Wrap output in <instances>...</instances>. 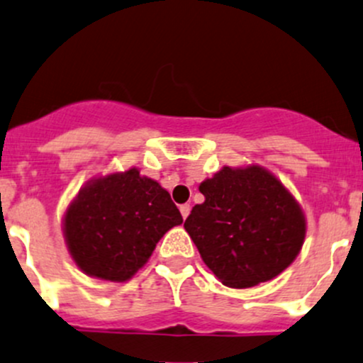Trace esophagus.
<instances>
[{
  "instance_id": "1",
  "label": "esophagus",
  "mask_w": 363,
  "mask_h": 363,
  "mask_svg": "<svg viewBox=\"0 0 363 363\" xmlns=\"http://www.w3.org/2000/svg\"><path fill=\"white\" fill-rule=\"evenodd\" d=\"M179 211H181V213H182V217H188L189 216V212H191V207H189L188 203H184V205H181V207H179Z\"/></svg>"
}]
</instances>
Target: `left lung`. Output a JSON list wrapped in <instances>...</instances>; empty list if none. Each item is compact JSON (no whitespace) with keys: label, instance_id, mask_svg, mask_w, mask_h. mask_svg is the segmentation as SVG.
Here are the masks:
<instances>
[{"label":"left lung","instance_id":"obj_1","mask_svg":"<svg viewBox=\"0 0 363 363\" xmlns=\"http://www.w3.org/2000/svg\"><path fill=\"white\" fill-rule=\"evenodd\" d=\"M198 189L205 201L194 205L184 228L226 287H254L292 264L306 236V217L272 172L223 167Z\"/></svg>","mask_w":363,"mask_h":363}]
</instances>
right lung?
Wrapping results in <instances>:
<instances>
[{
	"label": "right lung",
	"instance_id": "obj_1",
	"mask_svg": "<svg viewBox=\"0 0 363 363\" xmlns=\"http://www.w3.org/2000/svg\"><path fill=\"white\" fill-rule=\"evenodd\" d=\"M182 223L170 194L139 169L86 182L62 219L72 261L89 277L127 281L167 231Z\"/></svg>",
	"mask_w": 363,
	"mask_h": 363
}]
</instances>
